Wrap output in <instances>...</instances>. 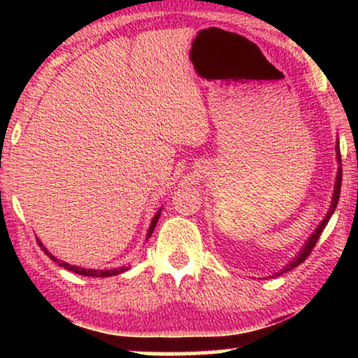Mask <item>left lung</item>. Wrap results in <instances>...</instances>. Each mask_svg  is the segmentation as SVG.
I'll return each mask as SVG.
<instances>
[{
  "label": "left lung",
  "instance_id": "obj_1",
  "mask_svg": "<svg viewBox=\"0 0 358 358\" xmlns=\"http://www.w3.org/2000/svg\"><path fill=\"white\" fill-rule=\"evenodd\" d=\"M336 156H337V161H339V164H341V150H339V141H337V145H336ZM341 184H342V168L339 166V171H337V178H336V185H334V194H332V203H331V208H329V212H327V215L324 217V220H322V222L320 223V227H317L316 229H315V233L311 234L310 236V239H308L306 241V244L305 246H303V249L300 251V254H298V256L293 259V261L288 264V266L283 268L282 272H278L277 275H280V273H283V272H287V271H292L293 267H296V266H300V264L305 261V259L310 256L311 254V251H313V248L316 246V243H317V239H320V236H321V233H322V229L326 228V224H327V222H329V218L332 217V213H334V210H336V207H337V202H339V195H341Z\"/></svg>",
  "mask_w": 358,
  "mask_h": 358
}]
</instances>
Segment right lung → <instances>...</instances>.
Returning a JSON list of instances; mask_svg holds the SVG:
<instances>
[{"label": "right lung", "mask_w": 358, "mask_h": 358, "mask_svg": "<svg viewBox=\"0 0 358 358\" xmlns=\"http://www.w3.org/2000/svg\"><path fill=\"white\" fill-rule=\"evenodd\" d=\"M159 215H161V208L158 210V213L155 215L153 222H151V224H150V229H148V238L151 236V233H153V229H155V227H156V223H158V220H159ZM37 243H38V246H42V243L38 241V239H37ZM42 249H43V251H45V254H47L48 257L52 259V261L58 262V266L65 267V268H68V271H71V272H75V273H80V275H86V277H110V275H117V273H120V272L127 271V267H120V268H112V271H94V268H83V267L70 266V264H66V262L57 261V257H55V256H52V254L48 252L47 249L43 248V246H42Z\"/></svg>", "instance_id": "right-lung-1"}]
</instances>
